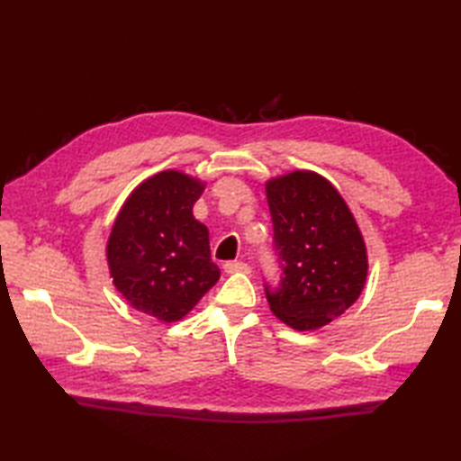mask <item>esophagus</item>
I'll use <instances>...</instances> for the list:
<instances>
[{
  "label": "esophagus",
  "instance_id": "obj_1",
  "mask_svg": "<svg viewBox=\"0 0 461 461\" xmlns=\"http://www.w3.org/2000/svg\"><path fill=\"white\" fill-rule=\"evenodd\" d=\"M223 269H225V273H249L251 271L248 263H243V261H225Z\"/></svg>",
  "mask_w": 461,
  "mask_h": 461
}]
</instances>
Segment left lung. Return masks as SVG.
Segmentation results:
<instances>
[{
    "mask_svg": "<svg viewBox=\"0 0 461 461\" xmlns=\"http://www.w3.org/2000/svg\"><path fill=\"white\" fill-rule=\"evenodd\" d=\"M266 194L283 271L279 287H266L273 315L295 330L325 327L366 283L368 253L355 215L335 185L311 170L267 180Z\"/></svg>",
    "mask_w": 461,
    "mask_h": 461,
    "instance_id": "left-lung-1",
    "label": "left lung"
}]
</instances>
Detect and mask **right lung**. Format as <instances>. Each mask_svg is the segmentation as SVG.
<instances>
[{
	"label": "right lung",
	"instance_id": "1",
	"mask_svg": "<svg viewBox=\"0 0 461 461\" xmlns=\"http://www.w3.org/2000/svg\"><path fill=\"white\" fill-rule=\"evenodd\" d=\"M203 188L180 170L150 176L126 198L106 241L116 291L162 322L184 319L220 279L208 228L192 213Z\"/></svg>",
	"mask_w": 461,
	"mask_h": 461
}]
</instances>
